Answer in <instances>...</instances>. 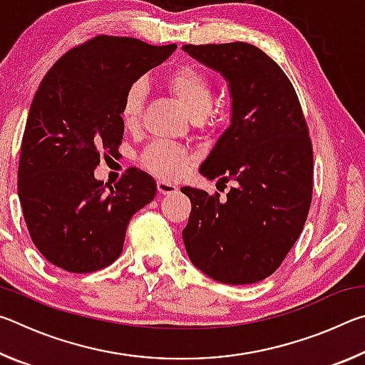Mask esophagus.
Here are the masks:
<instances>
[{
  "instance_id": "1",
  "label": "esophagus",
  "mask_w": 365,
  "mask_h": 365,
  "mask_svg": "<svg viewBox=\"0 0 365 365\" xmlns=\"http://www.w3.org/2000/svg\"><path fill=\"white\" fill-rule=\"evenodd\" d=\"M158 191L160 195H174L177 191V187L174 183H169V182H164V180H159L156 183Z\"/></svg>"
}]
</instances>
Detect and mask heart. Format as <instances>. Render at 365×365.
<instances>
[{
    "label": "heart",
    "instance_id": "obj_1",
    "mask_svg": "<svg viewBox=\"0 0 365 365\" xmlns=\"http://www.w3.org/2000/svg\"><path fill=\"white\" fill-rule=\"evenodd\" d=\"M165 86L195 122L207 123L212 120L214 86L205 72L191 66H180L169 73L165 78ZM145 98L146 83L143 80L133 82L123 95L120 120L127 130H137L140 127ZM140 163L153 175L164 180H174L188 170L190 164L193 163V154L168 141H154L141 154Z\"/></svg>",
    "mask_w": 365,
    "mask_h": 365
}]
</instances>
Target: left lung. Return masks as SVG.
<instances>
[{"instance_id":"8db88e82","label":"left lung","mask_w":365,"mask_h":365,"mask_svg":"<svg viewBox=\"0 0 365 365\" xmlns=\"http://www.w3.org/2000/svg\"><path fill=\"white\" fill-rule=\"evenodd\" d=\"M183 49L230 86L232 123L200 172L233 182L224 200L182 188L191 201L185 248L197 269L220 283L261 282L280 267L311 207L312 143L298 95L280 66L250 43Z\"/></svg>"}]
</instances>
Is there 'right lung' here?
<instances>
[{
  "instance_id": "obj_1",
  "label": "right lung",
  "mask_w": 365,
  "mask_h": 365,
  "mask_svg": "<svg viewBox=\"0 0 365 365\" xmlns=\"http://www.w3.org/2000/svg\"><path fill=\"white\" fill-rule=\"evenodd\" d=\"M175 48L98 35L43 77L22 137L17 193L30 238L56 267L72 274L108 267L120 256L132 215L156 196V182L137 168L109 190L93 170L103 156L119 153L128 86Z\"/></svg>"
}]
</instances>
